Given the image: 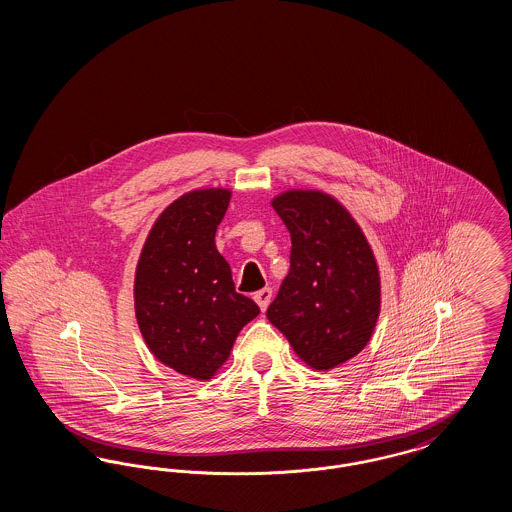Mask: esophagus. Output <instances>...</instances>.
I'll use <instances>...</instances> for the list:
<instances>
[{
    "mask_svg": "<svg viewBox=\"0 0 512 512\" xmlns=\"http://www.w3.org/2000/svg\"><path fill=\"white\" fill-rule=\"evenodd\" d=\"M253 299L257 301V305H259L261 311L265 313L268 305H270V299H272V290H270V288H263V290H259V292L253 295Z\"/></svg>",
    "mask_w": 512,
    "mask_h": 512,
    "instance_id": "esophagus-1",
    "label": "esophagus"
}]
</instances>
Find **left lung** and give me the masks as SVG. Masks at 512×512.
<instances>
[{
    "label": "left lung",
    "instance_id": "8db88e82",
    "mask_svg": "<svg viewBox=\"0 0 512 512\" xmlns=\"http://www.w3.org/2000/svg\"><path fill=\"white\" fill-rule=\"evenodd\" d=\"M272 207L292 236L290 272L267 318L305 365L330 370L353 359L380 315V272L361 226L332 195L288 190Z\"/></svg>",
    "mask_w": 512,
    "mask_h": 512
}]
</instances>
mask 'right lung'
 Returning a JSON list of instances; mask_svg holds the SVG:
<instances>
[{
    "label": "right lung",
    "instance_id": "1",
    "mask_svg": "<svg viewBox=\"0 0 512 512\" xmlns=\"http://www.w3.org/2000/svg\"><path fill=\"white\" fill-rule=\"evenodd\" d=\"M230 190L205 188L178 197L147 234L134 278L140 332L157 361L195 380H211L247 322L259 315L236 292L215 245Z\"/></svg>",
    "mask_w": 512,
    "mask_h": 512
}]
</instances>
